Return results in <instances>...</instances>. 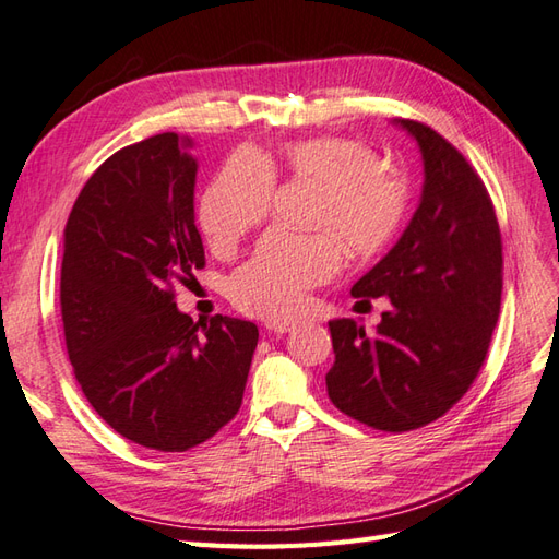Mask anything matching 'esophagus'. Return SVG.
I'll use <instances>...</instances> for the list:
<instances>
[{
  "label": "esophagus",
  "instance_id": "esophagus-1",
  "mask_svg": "<svg viewBox=\"0 0 559 559\" xmlns=\"http://www.w3.org/2000/svg\"><path fill=\"white\" fill-rule=\"evenodd\" d=\"M267 332H275V334H287V332H292L294 328H296V322L294 320H272V322H267Z\"/></svg>",
  "mask_w": 559,
  "mask_h": 559
}]
</instances>
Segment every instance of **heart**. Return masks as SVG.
I'll use <instances>...</instances> for the list:
<instances>
[{"mask_svg": "<svg viewBox=\"0 0 559 559\" xmlns=\"http://www.w3.org/2000/svg\"><path fill=\"white\" fill-rule=\"evenodd\" d=\"M318 183L311 201L313 234L270 231L229 280L239 311L280 320L301 308L308 289L342 265V246L356 260L376 258L402 231L408 186L380 165L364 141L318 135L287 143L277 157L231 153L201 198L198 219L210 246L227 253L270 215L275 175Z\"/></svg>", "mask_w": 559, "mask_h": 559, "instance_id": "obj_1", "label": "heart"}]
</instances>
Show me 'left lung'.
<instances>
[{
    "label": "left lung",
    "mask_w": 559,
    "mask_h": 559,
    "mask_svg": "<svg viewBox=\"0 0 559 559\" xmlns=\"http://www.w3.org/2000/svg\"><path fill=\"white\" fill-rule=\"evenodd\" d=\"M424 157V193L402 239L358 280V304L388 296L376 332L330 320L328 394L361 424L404 432L462 400L486 361L502 299V237L486 183L456 147L414 119H394Z\"/></svg>",
    "instance_id": "8db88e82"
}]
</instances>
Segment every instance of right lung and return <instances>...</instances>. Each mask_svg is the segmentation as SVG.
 Wrapping results in <instances>:
<instances>
[{
	"label": "right lung",
	"instance_id": "add662e5",
	"mask_svg": "<svg viewBox=\"0 0 559 559\" xmlns=\"http://www.w3.org/2000/svg\"><path fill=\"white\" fill-rule=\"evenodd\" d=\"M191 139L121 147L85 181L64 229L61 320L85 400L119 436L186 452L237 416L258 344L253 322H193L175 284L203 270Z\"/></svg>",
	"mask_w": 559,
	"mask_h": 559
}]
</instances>
